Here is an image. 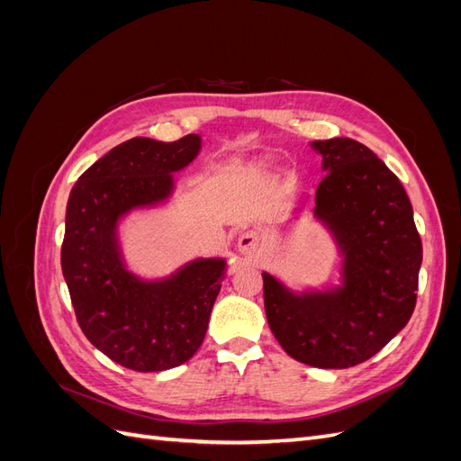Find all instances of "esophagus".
<instances>
[{
  "mask_svg": "<svg viewBox=\"0 0 461 461\" xmlns=\"http://www.w3.org/2000/svg\"><path fill=\"white\" fill-rule=\"evenodd\" d=\"M261 246H263V240H261L259 230L249 229V230L240 232V236H239V252L240 254L254 256L259 252Z\"/></svg>",
  "mask_w": 461,
  "mask_h": 461,
  "instance_id": "1",
  "label": "esophagus"
}]
</instances>
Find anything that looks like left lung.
I'll list each match as a JSON object with an SVG mask.
<instances>
[{
	"label": "left lung",
	"instance_id": "obj_1",
	"mask_svg": "<svg viewBox=\"0 0 461 461\" xmlns=\"http://www.w3.org/2000/svg\"><path fill=\"white\" fill-rule=\"evenodd\" d=\"M312 146L327 171L313 213L344 254L342 286L294 294L261 273L265 313L290 357L346 369L373 357L408 325L423 248L406 190L367 146L352 138Z\"/></svg>",
	"mask_w": 461,
	"mask_h": 461
}]
</instances>
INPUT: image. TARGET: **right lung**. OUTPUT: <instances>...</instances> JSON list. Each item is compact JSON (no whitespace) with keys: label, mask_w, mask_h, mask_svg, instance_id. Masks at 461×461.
I'll return each mask as SVG.
<instances>
[{"label":"right lung","mask_w":461,"mask_h":461,"mask_svg":"<svg viewBox=\"0 0 461 461\" xmlns=\"http://www.w3.org/2000/svg\"><path fill=\"white\" fill-rule=\"evenodd\" d=\"M200 146L198 134L132 138L82 173L67 202L61 269L77 321L97 350L132 371L171 369L198 352L225 276L222 259H196L148 283L127 271L119 249V219L169 196L171 173Z\"/></svg>","instance_id":"obj_1"}]
</instances>
